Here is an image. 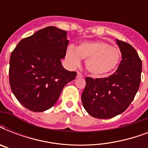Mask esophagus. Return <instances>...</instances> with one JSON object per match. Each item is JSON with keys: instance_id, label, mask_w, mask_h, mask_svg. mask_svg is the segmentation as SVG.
Masks as SVG:
<instances>
[{"instance_id": "34e87169", "label": "esophagus", "mask_w": 148, "mask_h": 148, "mask_svg": "<svg viewBox=\"0 0 148 148\" xmlns=\"http://www.w3.org/2000/svg\"><path fill=\"white\" fill-rule=\"evenodd\" d=\"M83 77V74L80 73V72H77V78H79V77Z\"/></svg>"}]
</instances>
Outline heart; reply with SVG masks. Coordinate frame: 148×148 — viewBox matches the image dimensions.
<instances>
[{
	"mask_svg": "<svg viewBox=\"0 0 148 148\" xmlns=\"http://www.w3.org/2000/svg\"><path fill=\"white\" fill-rule=\"evenodd\" d=\"M121 57L119 50L102 40L83 42L76 48L70 46L66 52V59L70 67H77L81 64V59H86V70L95 77L105 76L114 71Z\"/></svg>",
	"mask_w": 148,
	"mask_h": 148,
	"instance_id": "b5f03b06",
	"label": "heart"
}]
</instances>
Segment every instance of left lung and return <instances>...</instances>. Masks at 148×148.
Segmentation results:
<instances>
[{
  "instance_id": "1",
  "label": "left lung",
  "mask_w": 148,
  "mask_h": 148,
  "mask_svg": "<svg viewBox=\"0 0 148 148\" xmlns=\"http://www.w3.org/2000/svg\"><path fill=\"white\" fill-rule=\"evenodd\" d=\"M117 40L121 52L117 70L108 77H86L81 101L86 111L99 119H109L128 108L140 84L142 62L131 45Z\"/></svg>"
}]
</instances>
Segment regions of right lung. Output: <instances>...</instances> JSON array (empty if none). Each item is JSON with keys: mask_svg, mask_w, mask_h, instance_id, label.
I'll use <instances>...</instances> for the list:
<instances>
[{"mask_svg": "<svg viewBox=\"0 0 148 148\" xmlns=\"http://www.w3.org/2000/svg\"><path fill=\"white\" fill-rule=\"evenodd\" d=\"M67 32L50 26L22 39L10 58L9 81L13 94L22 105L34 112L53 107L77 73L64 68Z\"/></svg>", "mask_w": 148, "mask_h": 148, "instance_id": "right-lung-1", "label": "right lung"}]
</instances>
